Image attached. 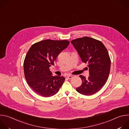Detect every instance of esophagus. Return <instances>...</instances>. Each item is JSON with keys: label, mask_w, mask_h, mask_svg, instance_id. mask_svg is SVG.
I'll use <instances>...</instances> for the list:
<instances>
[{"label": "esophagus", "mask_w": 129, "mask_h": 129, "mask_svg": "<svg viewBox=\"0 0 129 129\" xmlns=\"http://www.w3.org/2000/svg\"><path fill=\"white\" fill-rule=\"evenodd\" d=\"M72 78H73V77H72V76H68L67 78L68 79H71Z\"/></svg>", "instance_id": "1"}]
</instances>
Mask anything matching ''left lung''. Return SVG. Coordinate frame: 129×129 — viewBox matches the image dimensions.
<instances>
[{"label":"left lung","instance_id":"8db88e82","mask_svg":"<svg viewBox=\"0 0 129 129\" xmlns=\"http://www.w3.org/2000/svg\"><path fill=\"white\" fill-rule=\"evenodd\" d=\"M71 43L78 51L83 62L88 63L89 75L87 79L79 77L82 85L76 90L84 95H91L99 91L106 84L110 71L111 60L108 50L100 41L88 37L73 40Z\"/></svg>","mask_w":129,"mask_h":129}]
</instances>
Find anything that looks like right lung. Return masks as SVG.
Listing matches in <instances>:
<instances>
[{"label":"right lung","mask_w":129,"mask_h":129,"mask_svg":"<svg viewBox=\"0 0 129 129\" xmlns=\"http://www.w3.org/2000/svg\"><path fill=\"white\" fill-rule=\"evenodd\" d=\"M69 44L66 40L47 39L34 43L27 51L23 63L24 76L28 85L39 95L52 96L62 86L65 78L52 76L49 67Z\"/></svg>","instance_id":"1"}]
</instances>
